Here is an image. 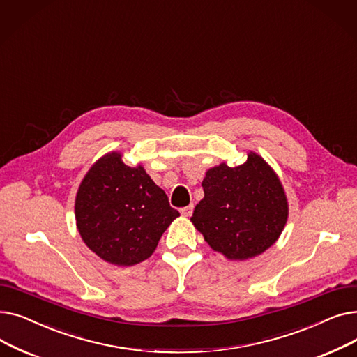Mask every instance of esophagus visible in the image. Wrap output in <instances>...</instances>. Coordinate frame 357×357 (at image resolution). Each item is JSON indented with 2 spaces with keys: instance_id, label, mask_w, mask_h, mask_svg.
<instances>
[{
  "instance_id": "1",
  "label": "esophagus",
  "mask_w": 357,
  "mask_h": 357,
  "mask_svg": "<svg viewBox=\"0 0 357 357\" xmlns=\"http://www.w3.org/2000/svg\"><path fill=\"white\" fill-rule=\"evenodd\" d=\"M181 213H182V215H185V217H191L192 213H194V205H188V207L181 208Z\"/></svg>"
}]
</instances>
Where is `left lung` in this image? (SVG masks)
I'll return each mask as SVG.
<instances>
[{
  "label": "left lung",
  "mask_w": 357,
  "mask_h": 357,
  "mask_svg": "<svg viewBox=\"0 0 357 357\" xmlns=\"http://www.w3.org/2000/svg\"><path fill=\"white\" fill-rule=\"evenodd\" d=\"M204 198L191 221L215 250L246 260L269 249L282 233L288 202L278 176L260 156L250 153L236 167L221 163L202 181Z\"/></svg>",
  "instance_id": "8db88e82"
}]
</instances>
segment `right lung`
I'll list each match as a JSON object with an SVG mask.
<instances>
[{"label":"right lung","instance_id":"add662e5","mask_svg":"<svg viewBox=\"0 0 357 357\" xmlns=\"http://www.w3.org/2000/svg\"><path fill=\"white\" fill-rule=\"evenodd\" d=\"M179 213L142 166L130 167L119 153L93 165L75 202L85 245L101 259L130 266L152 255Z\"/></svg>","mask_w":357,"mask_h":357}]
</instances>
